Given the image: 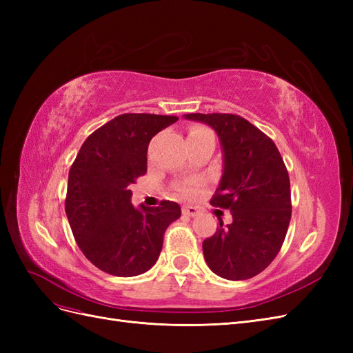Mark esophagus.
Instances as JSON below:
<instances>
[{
	"mask_svg": "<svg viewBox=\"0 0 353 353\" xmlns=\"http://www.w3.org/2000/svg\"><path fill=\"white\" fill-rule=\"evenodd\" d=\"M183 213L185 216H197L199 215V209L194 206H184L183 208Z\"/></svg>",
	"mask_w": 353,
	"mask_h": 353,
	"instance_id": "34e87169",
	"label": "esophagus"
}]
</instances>
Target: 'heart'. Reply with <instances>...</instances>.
I'll return each instance as SVG.
<instances>
[{
    "label": "heart",
    "mask_w": 353,
    "mask_h": 353,
    "mask_svg": "<svg viewBox=\"0 0 353 353\" xmlns=\"http://www.w3.org/2000/svg\"><path fill=\"white\" fill-rule=\"evenodd\" d=\"M210 132L209 130H206V128L203 126H193L190 130V134L188 137H196V135H203V134H208ZM178 191L179 194H183L185 197H193V196H197L199 191H200V181L197 179H193V181H187V183L181 184L178 187Z\"/></svg>",
    "instance_id": "heart-1"
}]
</instances>
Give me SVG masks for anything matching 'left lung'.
Returning <instances> with one entry per match:
<instances>
[{"label":"left lung","mask_w":353,"mask_h":353,"mask_svg":"<svg viewBox=\"0 0 353 353\" xmlns=\"http://www.w3.org/2000/svg\"><path fill=\"white\" fill-rule=\"evenodd\" d=\"M185 119L216 131L223 172L210 203L228 209L232 222L203 241L209 268L225 280L261 274L284 243L292 218L290 179L279 148L244 117L230 113H190Z\"/></svg>","instance_id":"1"}]
</instances>
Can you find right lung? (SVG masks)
Instances as JSON below:
<instances>
[{
    "mask_svg": "<svg viewBox=\"0 0 353 353\" xmlns=\"http://www.w3.org/2000/svg\"><path fill=\"white\" fill-rule=\"evenodd\" d=\"M176 116L125 113L95 130L69 170L66 215L79 249L99 270L135 276L159 259L166 228L181 216L178 203H131L130 185L147 172L152 138Z\"/></svg>",
    "mask_w": 353,
    "mask_h": 353,
    "instance_id": "right-lung-1",
    "label": "right lung"
}]
</instances>
